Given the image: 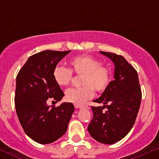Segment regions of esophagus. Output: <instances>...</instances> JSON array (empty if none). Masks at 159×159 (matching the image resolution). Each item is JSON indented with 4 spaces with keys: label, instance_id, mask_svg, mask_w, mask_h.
I'll list each match as a JSON object with an SVG mask.
<instances>
[{
    "label": "esophagus",
    "instance_id": "1",
    "mask_svg": "<svg viewBox=\"0 0 159 159\" xmlns=\"http://www.w3.org/2000/svg\"><path fill=\"white\" fill-rule=\"evenodd\" d=\"M75 107L77 108V109H84V108H85V107L80 106V105H75Z\"/></svg>",
    "mask_w": 159,
    "mask_h": 159
}]
</instances>
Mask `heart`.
Returning a JSON list of instances; mask_svg holds the SVG:
<instances>
[{
  "instance_id": "b5f03b06",
  "label": "heart",
  "mask_w": 159,
  "mask_h": 159,
  "mask_svg": "<svg viewBox=\"0 0 159 159\" xmlns=\"http://www.w3.org/2000/svg\"><path fill=\"white\" fill-rule=\"evenodd\" d=\"M70 70L57 66L53 70L55 82L60 87H66L71 83L72 73L81 76L80 88H70L65 93V99L75 105L85 104L97 92H103L108 88L111 80V69L107 65L101 64L98 59L89 56L81 55L69 61Z\"/></svg>"
}]
</instances>
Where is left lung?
Masks as SVG:
<instances>
[{
  "instance_id": "1",
  "label": "left lung",
  "mask_w": 159,
  "mask_h": 159,
  "mask_svg": "<svg viewBox=\"0 0 159 159\" xmlns=\"http://www.w3.org/2000/svg\"><path fill=\"white\" fill-rule=\"evenodd\" d=\"M115 64V80L94 102L102 107H92L93 118L88 127L94 139L113 144L128 134L134 126L142 99L138 73L125 58L112 52H100ZM107 108L106 112L103 111Z\"/></svg>"
}]
</instances>
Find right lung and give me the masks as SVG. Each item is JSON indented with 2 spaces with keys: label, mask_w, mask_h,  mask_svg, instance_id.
Here are the masks:
<instances>
[{
  "label": "right lung",
  "mask_w": 159,
  "mask_h": 159,
  "mask_svg": "<svg viewBox=\"0 0 159 159\" xmlns=\"http://www.w3.org/2000/svg\"><path fill=\"white\" fill-rule=\"evenodd\" d=\"M70 52L45 50L32 55L16 76V115L26 134L40 144L52 143L62 137L75 110L71 102H63L59 107L47 104L50 98L57 102L64 95L52 73Z\"/></svg>",
  "instance_id": "obj_1"
}]
</instances>
